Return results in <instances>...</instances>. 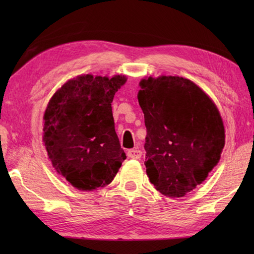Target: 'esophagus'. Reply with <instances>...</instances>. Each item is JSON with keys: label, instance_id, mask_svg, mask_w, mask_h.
Here are the masks:
<instances>
[{"label": "esophagus", "instance_id": "esophagus-1", "mask_svg": "<svg viewBox=\"0 0 254 254\" xmlns=\"http://www.w3.org/2000/svg\"><path fill=\"white\" fill-rule=\"evenodd\" d=\"M141 156H142V151L139 150L137 148L135 149H131L127 151V157L132 158V159H140Z\"/></svg>", "mask_w": 254, "mask_h": 254}]
</instances>
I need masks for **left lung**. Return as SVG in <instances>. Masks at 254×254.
<instances>
[{
	"label": "left lung",
	"instance_id": "obj_1",
	"mask_svg": "<svg viewBox=\"0 0 254 254\" xmlns=\"http://www.w3.org/2000/svg\"><path fill=\"white\" fill-rule=\"evenodd\" d=\"M140 86L147 175L162 195L183 197L220 160L225 143L221 115L198 86L183 77H149Z\"/></svg>",
	"mask_w": 254,
	"mask_h": 254
}]
</instances>
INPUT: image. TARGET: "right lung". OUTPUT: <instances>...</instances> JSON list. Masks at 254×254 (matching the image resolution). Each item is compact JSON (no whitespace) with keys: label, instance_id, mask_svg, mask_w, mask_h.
<instances>
[{"label":"right lung","instance_id":"1","mask_svg":"<svg viewBox=\"0 0 254 254\" xmlns=\"http://www.w3.org/2000/svg\"><path fill=\"white\" fill-rule=\"evenodd\" d=\"M93 75L68 80L45 113L44 142L56 171L81 190L105 187L127 156L114 128L112 102L126 83Z\"/></svg>","mask_w":254,"mask_h":254}]
</instances>
